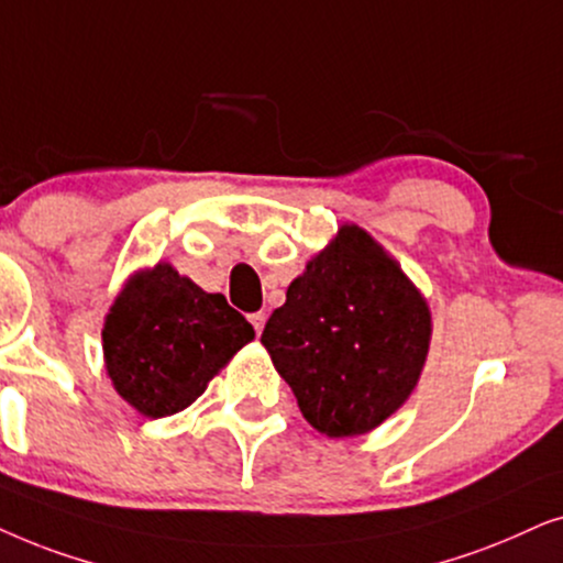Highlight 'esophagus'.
<instances>
[{"label":"esophagus","instance_id":"1","mask_svg":"<svg viewBox=\"0 0 563 563\" xmlns=\"http://www.w3.org/2000/svg\"><path fill=\"white\" fill-rule=\"evenodd\" d=\"M250 321H252L254 332H257V334H262V329H265V321H267V313H265V311L250 313Z\"/></svg>","mask_w":563,"mask_h":563}]
</instances>
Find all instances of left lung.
Returning a JSON list of instances; mask_svg holds the SVG:
<instances>
[{"label": "left lung", "mask_w": 563, "mask_h": 563, "mask_svg": "<svg viewBox=\"0 0 563 563\" xmlns=\"http://www.w3.org/2000/svg\"><path fill=\"white\" fill-rule=\"evenodd\" d=\"M432 317L399 262L355 223L309 260L267 319L262 344L327 438L365 434L415 391Z\"/></svg>", "instance_id": "obj_1"}]
</instances>
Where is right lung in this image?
Returning <instances> with one entry per match:
<instances>
[{"instance_id": "1", "label": "right lung", "mask_w": 563, "mask_h": 563, "mask_svg": "<svg viewBox=\"0 0 563 563\" xmlns=\"http://www.w3.org/2000/svg\"><path fill=\"white\" fill-rule=\"evenodd\" d=\"M254 329L221 294H206L167 262L131 275L104 317V368L144 417L183 411L206 391Z\"/></svg>"}]
</instances>
